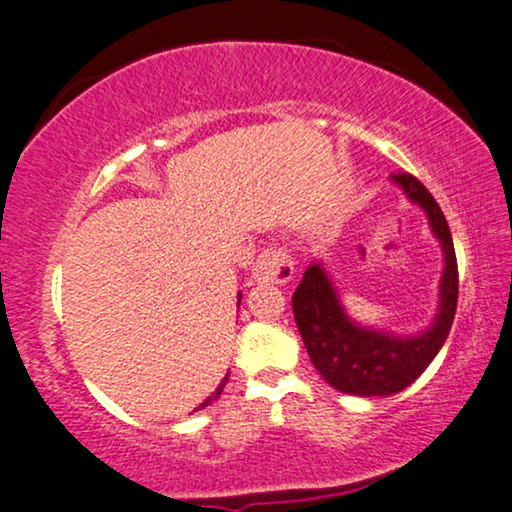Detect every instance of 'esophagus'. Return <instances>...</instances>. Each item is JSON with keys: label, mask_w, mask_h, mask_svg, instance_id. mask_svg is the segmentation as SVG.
Masks as SVG:
<instances>
[{"label": "esophagus", "mask_w": 512, "mask_h": 512, "mask_svg": "<svg viewBox=\"0 0 512 512\" xmlns=\"http://www.w3.org/2000/svg\"><path fill=\"white\" fill-rule=\"evenodd\" d=\"M254 282L258 284H287L294 277V261L284 247H268L256 258Z\"/></svg>", "instance_id": "obj_1"}]
</instances>
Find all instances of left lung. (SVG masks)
<instances>
[{
    "label": "left lung",
    "mask_w": 512,
    "mask_h": 512,
    "mask_svg": "<svg viewBox=\"0 0 512 512\" xmlns=\"http://www.w3.org/2000/svg\"><path fill=\"white\" fill-rule=\"evenodd\" d=\"M411 202L426 211L430 230L442 244L444 270L440 280V308L433 324L416 336H393L350 320L322 263L303 272L291 305L294 320L310 362L331 388L348 395H395L416 381L447 341L459 301V265L451 232L440 204L411 174L390 176Z\"/></svg>",
    "instance_id": "obj_1"
}]
</instances>
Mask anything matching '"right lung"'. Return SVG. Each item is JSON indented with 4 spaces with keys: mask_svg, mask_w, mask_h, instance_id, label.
<instances>
[{
    "mask_svg": "<svg viewBox=\"0 0 512 512\" xmlns=\"http://www.w3.org/2000/svg\"><path fill=\"white\" fill-rule=\"evenodd\" d=\"M240 301H242V296H237V308H240ZM228 376H230V371H228V374H225V378H223V381H221V386H218V388H216V393H214V395H209V397H207V400H204V402H202V404H199V407H197V409H202V407H207V404H209V402H214V400H216V397H218V395H221V393H223V388H225V383H228ZM197 409H195V411H197Z\"/></svg>",
    "mask_w": 512,
    "mask_h": 512,
    "instance_id": "obj_1",
    "label": "right lung"
}]
</instances>
